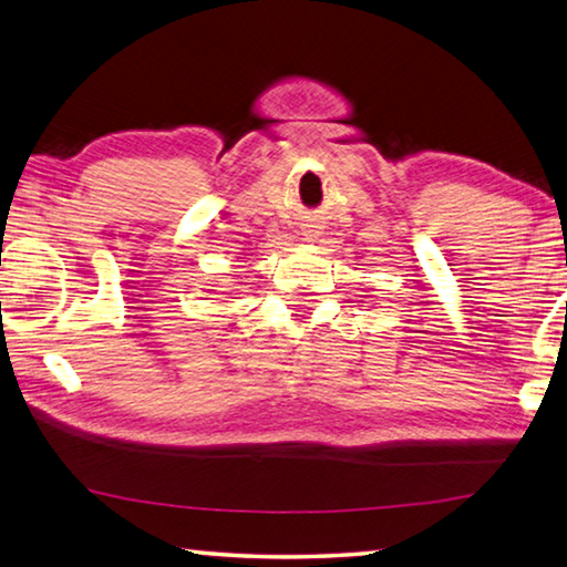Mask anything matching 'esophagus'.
<instances>
[{
    "label": "esophagus",
    "mask_w": 567,
    "mask_h": 567,
    "mask_svg": "<svg viewBox=\"0 0 567 567\" xmlns=\"http://www.w3.org/2000/svg\"><path fill=\"white\" fill-rule=\"evenodd\" d=\"M319 226H313V224H309V226H303V236L306 238H311V241H313V238H319Z\"/></svg>",
    "instance_id": "esophagus-1"
}]
</instances>
